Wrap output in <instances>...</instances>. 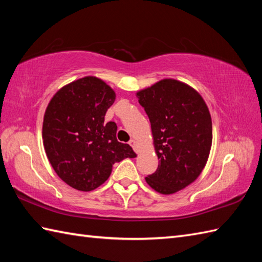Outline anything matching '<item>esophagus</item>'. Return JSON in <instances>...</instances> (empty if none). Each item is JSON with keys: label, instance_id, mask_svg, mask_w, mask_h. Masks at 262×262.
Returning a JSON list of instances; mask_svg holds the SVG:
<instances>
[{"label": "esophagus", "instance_id": "34e87169", "mask_svg": "<svg viewBox=\"0 0 262 262\" xmlns=\"http://www.w3.org/2000/svg\"><path fill=\"white\" fill-rule=\"evenodd\" d=\"M129 145L134 148V151H136V142L134 140H130L129 141Z\"/></svg>", "mask_w": 262, "mask_h": 262}]
</instances>
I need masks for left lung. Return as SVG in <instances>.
I'll return each instance as SVG.
<instances>
[{
  "instance_id": "1",
  "label": "left lung",
  "mask_w": 262,
  "mask_h": 262,
  "mask_svg": "<svg viewBox=\"0 0 262 262\" xmlns=\"http://www.w3.org/2000/svg\"><path fill=\"white\" fill-rule=\"evenodd\" d=\"M137 97L160 159L145 180L160 193H174L196 180L207 162L213 140L209 110L197 91L177 80L160 81Z\"/></svg>"
}]
</instances>
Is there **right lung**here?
Instances as JSON below:
<instances>
[{
	"label": "right lung",
	"mask_w": 262,
	"mask_h": 262,
	"mask_svg": "<svg viewBox=\"0 0 262 262\" xmlns=\"http://www.w3.org/2000/svg\"><path fill=\"white\" fill-rule=\"evenodd\" d=\"M113 89L94 76L74 81L55 94L42 124L43 147L53 169L64 182L91 191L108 179L113 164L136 154L117 141V125L105 122L113 105Z\"/></svg>",
	"instance_id": "add662e5"
}]
</instances>
